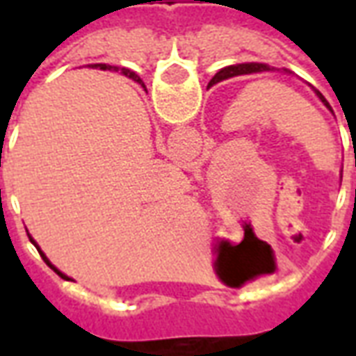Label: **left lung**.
Masks as SVG:
<instances>
[{
    "mask_svg": "<svg viewBox=\"0 0 356 356\" xmlns=\"http://www.w3.org/2000/svg\"><path fill=\"white\" fill-rule=\"evenodd\" d=\"M268 70H273L270 66L265 65V63H240V65H232V66H227V68H223V70H219V72L211 78V81H209V86H216V83H219V81L223 80H229V78H234V76H246V74H257V72H268ZM288 72V70H286ZM208 86V88H209ZM314 93L318 95V99H321L326 106L330 108L328 101L322 97L321 91H316L314 89Z\"/></svg>",
    "mask_w": 356,
    "mask_h": 356,
    "instance_id": "left-lung-1",
    "label": "left lung"
}]
</instances>
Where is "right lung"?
<instances>
[{
  "instance_id": "right-lung-1",
  "label": "right lung",
  "mask_w": 356,
  "mask_h": 356,
  "mask_svg": "<svg viewBox=\"0 0 356 356\" xmlns=\"http://www.w3.org/2000/svg\"><path fill=\"white\" fill-rule=\"evenodd\" d=\"M125 76H129V78H131V80H135V81H137V83H140V86H143V81H140V78H139V76H137V74H135V72H129V70H125ZM30 240H32V242H34V238H32V236H30ZM34 244H35V242H34ZM35 248H38V252H40V255H42V259H43V261L47 263V265H49V267L53 268V270H55V273H57L58 276H63V278H68V276L63 275V273H60V270H58V268L55 267V265H51V261H49V259H47V255L43 254V252H42V250H40V246H38V244H35Z\"/></svg>"
}]
</instances>
